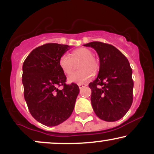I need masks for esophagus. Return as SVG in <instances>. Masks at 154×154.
I'll return each instance as SVG.
<instances>
[{"instance_id": "esophagus-1", "label": "esophagus", "mask_w": 154, "mask_h": 154, "mask_svg": "<svg viewBox=\"0 0 154 154\" xmlns=\"http://www.w3.org/2000/svg\"><path fill=\"white\" fill-rule=\"evenodd\" d=\"M78 86H79V89H82L83 88L85 87L86 85H84V84H79V85H78Z\"/></svg>"}]
</instances>
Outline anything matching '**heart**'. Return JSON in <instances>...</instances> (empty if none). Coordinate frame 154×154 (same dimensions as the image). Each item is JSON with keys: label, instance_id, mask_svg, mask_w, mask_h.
Listing matches in <instances>:
<instances>
[{"label": "heart", "instance_id": "heart-1", "mask_svg": "<svg viewBox=\"0 0 154 154\" xmlns=\"http://www.w3.org/2000/svg\"><path fill=\"white\" fill-rule=\"evenodd\" d=\"M76 60H81L79 65L81 70L69 75L68 81L69 82L82 83L86 82L92 76L91 70L95 72L99 69V63L93 57V51L87 48H79L72 51L71 56L65 54L59 59V66L65 74L68 75L72 71L73 61Z\"/></svg>", "mask_w": 154, "mask_h": 154}]
</instances>
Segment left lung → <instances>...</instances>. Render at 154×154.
<instances>
[{"instance_id":"1","label":"left lung","mask_w":154,"mask_h":154,"mask_svg":"<svg viewBox=\"0 0 154 154\" xmlns=\"http://www.w3.org/2000/svg\"><path fill=\"white\" fill-rule=\"evenodd\" d=\"M96 51L100 68L97 78L89 84L91 103L100 119L115 122L126 114L132 103V70L128 59L115 47L101 42L85 44Z\"/></svg>"}]
</instances>
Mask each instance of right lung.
Here are the masks:
<instances>
[{
	"label": "right lung",
	"instance_id": "1",
	"mask_svg": "<svg viewBox=\"0 0 154 154\" xmlns=\"http://www.w3.org/2000/svg\"><path fill=\"white\" fill-rule=\"evenodd\" d=\"M68 45L47 43L35 48L24 61V96L32 116L46 126H56L71 116L79 88L66 84L59 59ZM62 86L60 90L58 87Z\"/></svg>",
	"mask_w": 154,
	"mask_h": 154
}]
</instances>
